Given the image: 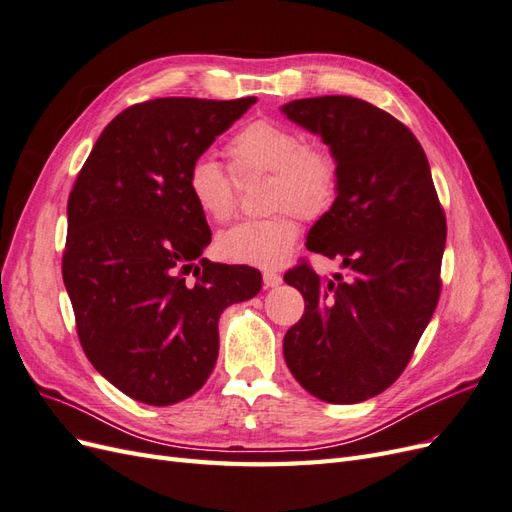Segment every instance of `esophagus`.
Masks as SVG:
<instances>
[{
  "instance_id": "esophagus-1",
  "label": "esophagus",
  "mask_w": 512,
  "mask_h": 512,
  "mask_svg": "<svg viewBox=\"0 0 512 512\" xmlns=\"http://www.w3.org/2000/svg\"><path fill=\"white\" fill-rule=\"evenodd\" d=\"M262 282H265L267 288H275V286L282 284V275L277 271L267 269V271H262Z\"/></svg>"
}]
</instances>
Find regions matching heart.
I'll return each mask as SVG.
<instances>
[{
	"instance_id": "heart-1",
	"label": "heart",
	"mask_w": 512,
	"mask_h": 512,
	"mask_svg": "<svg viewBox=\"0 0 512 512\" xmlns=\"http://www.w3.org/2000/svg\"><path fill=\"white\" fill-rule=\"evenodd\" d=\"M237 175L271 173L267 218L243 220L218 237V254L243 265L273 267L282 262L299 237V213L320 218L333 205L339 168L333 153L316 143H301L297 130L273 119H256L232 134L226 145ZM185 185L194 205L215 222H226L237 207L235 179L211 156H198Z\"/></svg>"
}]
</instances>
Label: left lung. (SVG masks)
Here are the masks:
<instances>
[{
	"mask_svg": "<svg viewBox=\"0 0 512 512\" xmlns=\"http://www.w3.org/2000/svg\"><path fill=\"white\" fill-rule=\"evenodd\" d=\"M282 113L329 145L339 168L331 209L307 250L342 260L322 282L309 265L284 275L305 299L284 359L307 393L359 404L399 378L440 299L446 220L416 136L350 96L292 100Z\"/></svg>",
	"mask_w": 512,
	"mask_h": 512,
	"instance_id": "left-lung-1",
	"label": "left lung"
}]
</instances>
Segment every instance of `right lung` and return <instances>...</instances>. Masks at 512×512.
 <instances>
[{"mask_svg": "<svg viewBox=\"0 0 512 512\" xmlns=\"http://www.w3.org/2000/svg\"><path fill=\"white\" fill-rule=\"evenodd\" d=\"M254 102L134 104L104 128L70 192L61 273L81 346L147 406H173L207 382L222 312L260 292L256 269L200 258L211 230L185 185L190 164Z\"/></svg>", "mask_w": 512, "mask_h": 512, "instance_id": "obj_1", "label": "right lung"}]
</instances>
